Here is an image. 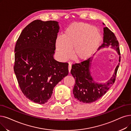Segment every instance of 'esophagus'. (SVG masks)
Listing matches in <instances>:
<instances>
[{
  "instance_id": "1",
  "label": "esophagus",
  "mask_w": 131,
  "mask_h": 131,
  "mask_svg": "<svg viewBox=\"0 0 131 131\" xmlns=\"http://www.w3.org/2000/svg\"><path fill=\"white\" fill-rule=\"evenodd\" d=\"M71 69H72V65H71V62H69V72H70V71L71 70Z\"/></svg>"
}]
</instances>
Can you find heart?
<instances>
[{"label": "heart", "instance_id": "heart-1", "mask_svg": "<svg viewBox=\"0 0 131 131\" xmlns=\"http://www.w3.org/2000/svg\"><path fill=\"white\" fill-rule=\"evenodd\" d=\"M101 40L100 32L94 26L74 24L56 40V49L61 60L69 58L73 49L74 57L78 60L89 58L98 48Z\"/></svg>", "mask_w": 131, "mask_h": 131}]
</instances>
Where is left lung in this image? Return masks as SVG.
<instances>
[{"label": "left lung", "mask_w": 131, "mask_h": 131, "mask_svg": "<svg viewBox=\"0 0 131 131\" xmlns=\"http://www.w3.org/2000/svg\"><path fill=\"white\" fill-rule=\"evenodd\" d=\"M103 31V43L99 49L108 48L110 45L111 48L115 49L117 51L119 55V61L120 62V50L116 36L107 27H104ZM90 62H92V59L89 58L79 63L74 64L72 66L71 71L72 75L75 79V83L73 90L74 97L80 102L86 103H92L105 95L116 80L117 72L119 66V63L113 76L106 83L99 84L95 82L91 76Z\"/></svg>", "instance_id": "left-lung-1"}]
</instances>
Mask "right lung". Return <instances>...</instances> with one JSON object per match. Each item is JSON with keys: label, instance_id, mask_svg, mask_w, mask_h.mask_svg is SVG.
Segmentation results:
<instances>
[{"label": "right lung", "instance_id": "add662e5", "mask_svg": "<svg viewBox=\"0 0 131 131\" xmlns=\"http://www.w3.org/2000/svg\"><path fill=\"white\" fill-rule=\"evenodd\" d=\"M59 29L57 21L34 20L16 43L14 71L17 80L26 97L38 104L47 102L56 84L69 74V64L53 58Z\"/></svg>", "mask_w": 131, "mask_h": 131}]
</instances>
